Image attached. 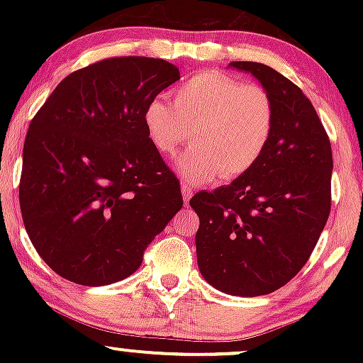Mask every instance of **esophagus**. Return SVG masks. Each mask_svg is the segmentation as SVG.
<instances>
[{"instance_id": "esophagus-1", "label": "esophagus", "mask_w": 363, "mask_h": 363, "mask_svg": "<svg viewBox=\"0 0 363 363\" xmlns=\"http://www.w3.org/2000/svg\"><path fill=\"white\" fill-rule=\"evenodd\" d=\"M181 189H182V199H184V203L187 205V203H189V199L193 198V187H191L189 184H186V182H182Z\"/></svg>"}]
</instances>
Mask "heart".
<instances>
[{
	"instance_id": "heart-1",
	"label": "heart",
	"mask_w": 363,
	"mask_h": 363,
	"mask_svg": "<svg viewBox=\"0 0 363 363\" xmlns=\"http://www.w3.org/2000/svg\"><path fill=\"white\" fill-rule=\"evenodd\" d=\"M143 126L153 148L165 157L176 155L194 136L179 172L194 184H206L222 174L242 176L261 160L273 136L274 104L259 85L201 72L177 86L174 106L150 101Z\"/></svg>"
}]
</instances>
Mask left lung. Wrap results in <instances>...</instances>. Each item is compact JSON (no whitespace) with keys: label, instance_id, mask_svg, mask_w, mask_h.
<instances>
[{"label":"left lung","instance_id":"8db88e82","mask_svg":"<svg viewBox=\"0 0 363 363\" xmlns=\"http://www.w3.org/2000/svg\"><path fill=\"white\" fill-rule=\"evenodd\" d=\"M274 104L264 155L230 184L199 191L198 268L216 290L257 297L281 289L303 268L331 210V143L318 112L295 83L269 66L234 61Z\"/></svg>","mask_w":363,"mask_h":363}]
</instances>
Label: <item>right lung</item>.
<instances>
[{"label":"right lung","mask_w":363,"mask_h":363,"mask_svg":"<svg viewBox=\"0 0 363 363\" xmlns=\"http://www.w3.org/2000/svg\"><path fill=\"white\" fill-rule=\"evenodd\" d=\"M179 78L165 60L109 57L68 74L32 119L20 210L60 277L86 286L124 280L182 208L177 177L143 126L147 104Z\"/></svg>","instance_id":"obj_1"}]
</instances>
